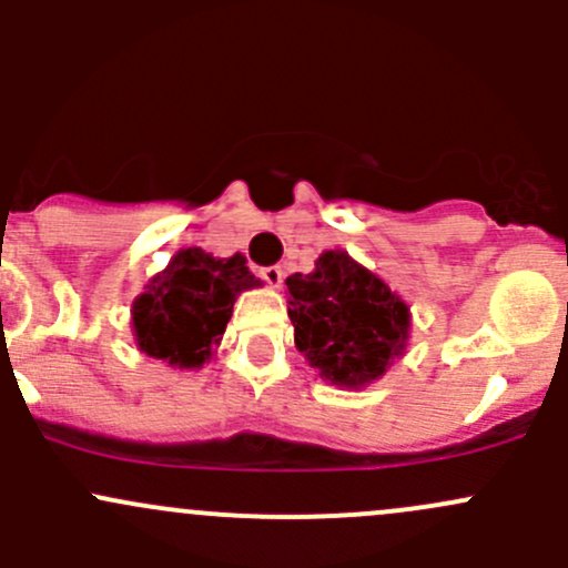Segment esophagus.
I'll return each instance as SVG.
<instances>
[{
	"mask_svg": "<svg viewBox=\"0 0 568 568\" xmlns=\"http://www.w3.org/2000/svg\"><path fill=\"white\" fill-rule=\"evenodd\" d=\"M257 274H261V280L268 285V288H280V285H283V268L280 266H266Z\"/></svg>",
	"mask_w": 568,
	"mask_h": 568,
	"instance_id": "esophagus-1",
	"label": "esophagus"
}]
</instances>
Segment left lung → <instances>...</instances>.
<instances>
[{"mask_svg": "<svg viewBox=\"0 0 568 568\" xmlns=\"http://www.w3.org/2000/svg\"><path fill=\"white\" fill-rule=\"evenodd\" d=\"M285 285L296 348L329 385L368 387L406 354L409 305L346 250L321 252L313 272Z\"/></svg>", "mask_w": 568, "mask_h": 568, "instance_id": "left-lung-1", "label": "left lung"}]
</instances>
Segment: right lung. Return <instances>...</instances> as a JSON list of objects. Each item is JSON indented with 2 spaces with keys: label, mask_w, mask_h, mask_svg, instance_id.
<instances>
[{
  "label": "right lung",
  "mask_w": 568,
  "mask_h": 568,
  "mask_svg": "<svg viewBox=\"0 0 568 568\" xmlns=\"http://www.w3.org/2000/svg\"><path fill=\"white\" fill-rule=\"evenodd\" d=\"M261 288L247 257H214L200 247L178 250L131 305V332L145 357L170 368H203L220 346L239 294Z\"/></svg>",
  "instance_id": "right-lung-1"
}]
</instances>
